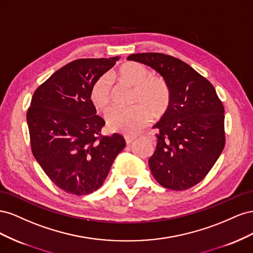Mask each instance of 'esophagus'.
I'll list each match as a JSON object with an SVG mask.
<instances>
[{"label": "esophagus", "instance_id": "1", "mask_svg": "<svg viewBox=\"0 0 253 253\" xmlns=\"http://www.w3.org/2000/svg\"><path fill=\"white\" fill-rule=\"evenodd\" d=\"M125 141H126V144H130V143H132L135 139H136V136H134V135H130V134H126L125 136Z\"/></svg>", "mask_w": 253, "mask_h": 253}]
</instances>
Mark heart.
Instances as JSON below:
<instances>
[{
    "instance_id": "heart-1",
    "label": "heart",
    "mask_w": 253,
    "mask_h": 253,
    "mask_svg": "<svg viewBox=\"0 0 253 253\" xmlns=\"http://www.w3.org/2000/svg\"><path fill=\"white\" fill-rule=\"evenodd\" d=\"M119 81L134 86L133 103L129 108H112L106 114L108 127L113 131L126 134H138L153 121L154 114L167 109L170 91L168 83L161 76L150 75L143 64L129 61L123 64L113 75ZM90 99L97 110L104 111L111 103V88L106 76L98 77L90 90Z\"/></svg>"
}]
</instances>
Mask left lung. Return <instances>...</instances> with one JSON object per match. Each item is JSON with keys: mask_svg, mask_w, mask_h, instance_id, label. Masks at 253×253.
Wrapping results in <instances>:
<instances>
[{"mask_svg": "<svg viewBox=\"0 0 253 253\" xmlns=\"http://www.w3.org/2000/svg\"><path fill=\"white\" fill-rule=\"evenodd\" d=\"M128 60L153 68L168 83L170 99L154 128L159 132L148 164L162 186L183 191L200 182L225 147V109L213 84L189 64L161 53Z\"/></svg>", "mask_w": 253, "mask_h": 253, "instance_id": "1", "label": "left lung"}]
</instances>
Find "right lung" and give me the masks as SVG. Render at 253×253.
<instances>
[{
    "label": "right lung",
    "instance_id": "right-lung-1",
    "mask_svg": "<svg viewBox=\"0 0 253 253\" xmlns=\"http://www.w3.org/2000/svg\"><path fill=\"white\" fill-rule=\"evenodd\" d=\"M120 57L77 59L56 71L35 91L26 114L33 155L52 182L86 195L104 183L126 146L119 133L102 135L105 121L90 99L92 84Z\"/></svg>",
    "mask_w": 253,
    "mask_h": 253
}]
</instances>
